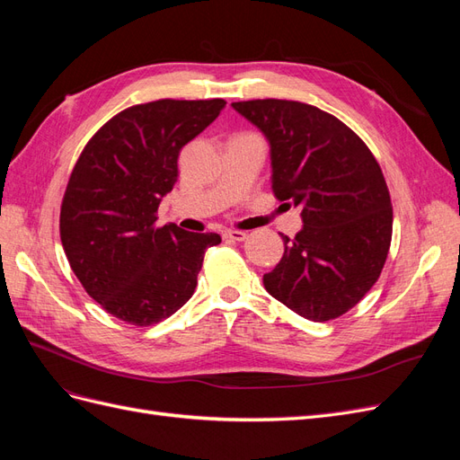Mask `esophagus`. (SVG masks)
<instances>
[{"label": "esophagus", "mask_w": 460, "mask_h": 460, "mask_svg": "<svg viewBox=\"0 0 460 460\" xmlns=\"http://www.w3.org/2000/svg\"><path fill=\"white\" fill-rule=\"evenodd\" d=\"M222 235H225L226 242H243V240H247V234L240 232V230H226Z\"/></svg>", "instance_id": "1"}]
</instances>
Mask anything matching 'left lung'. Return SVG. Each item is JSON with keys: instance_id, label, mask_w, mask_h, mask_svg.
<instances>
[{"instance_id": "obj_1", "label": "left lung", "mask_w": 460, "mask_h": 460, "mask_svg": "<svg viewBox=\"0 0 460 460\" xmlns=\"http://www.w3.org/2000/svg\"><path fill=\"white\" fill-rule=\"evenodd\" d=\"M270 146L272 191L301 208L303 228L262 276L269 294L303 318H338L376 284L394 211L378 161L333 115L288 100L232 103Z\"/></svg>"}]
</instances>
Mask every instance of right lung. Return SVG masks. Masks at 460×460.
I'll use <instances>...</instances> for the list:
<instances>
[{
  "instance_id": "obj_1",
  "label": "right lung",
  "mask_w": 460,
  "mask_h": 460,
  "mask_svg": "<svg viewBox=\"0 0 460 460\" xmlns=\"http://www.w3.org/2000/svg\"><path fill=\"white\" fill-rule=\"evenodd\" d=\"M225 100H159L120 111L93 134L68 178L61 243L86 294L124 323L149 326L193 296L218 234L155 226L178 155Z\"/></svg>"
}]
</instances>
